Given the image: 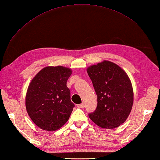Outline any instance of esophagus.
<instances>
[{"label": "esophagus", "instance_id": "esophagus-1", "mask_svg": "<svg viewBox=\"0 0 160 160\" xmlns=\"http://www.w3.org/2000/svg\"><path fill=\"white\" fill-rule=\"evenodd\" d=\"M77 108H85V104L81 103V104L77 105Z\"/></svg>", "mask_w": 160, "mask_h": 160}]
</instances>
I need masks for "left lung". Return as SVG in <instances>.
I'll return each instance as SVG.
<instances>
[{
  "label": "left lung",
  "mask_w": 160,
  "mask_h": 160,
  "mask_svg": "<svg viewBox=\"0 0 160 160\" xmlns=\"http://www.w3.org/2000/svg\"><path fill=\"white\" fill-rule=\"evenodd\" d=\"M87 71L98 95V106L89 118L100 128L119 127L128 119L133 103L128 75L119 65L105 60L89 67Z\"/></svg>",
  "instance_id": "obj_1"
}]
</instances>
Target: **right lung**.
I'll use <instances>...</instances> for the list:
<instances>
[{
    "instance_id": "obj_1",
    "label": "right lung",
    "mask_w": 160,
    "mask_h": 160,
    "mask_svg": "<svg viewBox=\"0 0 160 160\" xmlns=\"http://www.w3.org/2000/svg\"><path fill=\"white\" fill-rule=\"evenodd\" d=\"M72 73L62 66L42 69L28 87L25 105L30 118L39 128L54 132L68 121L75 105L67 81Z\"/></svg>"
}]
</instances>
